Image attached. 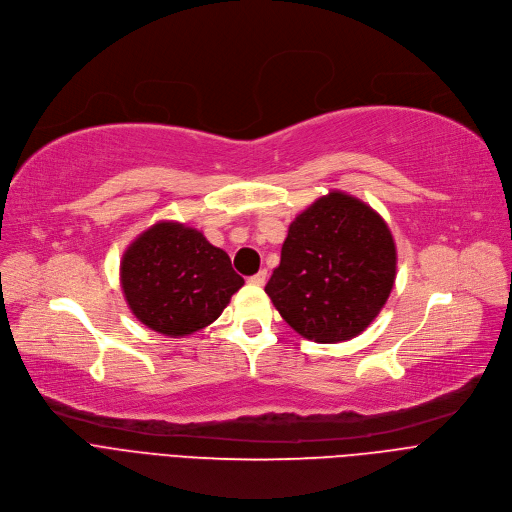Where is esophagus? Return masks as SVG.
I'll return each mask as SVG.
<instances>
[{"label": "esophagus", "instance_id": "obj_1", "mask_svg": "<svg viewBox=\"0 0 512 512\" xmlns=\"http://www.w3.org/2000/svg\"><path fill=\"white\" fill-rule=\"evenodd\" d=\"M265 280H267V272H265V270H261V272H257L255 276H251V278H249V284H253V286H263V284H265Z\"/></svg>", "mask_w": 512, "mask_h": 512}]
</instances>
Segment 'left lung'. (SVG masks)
<instances>
[{
  "instance_id": "1",
  "label": "left lung",
  "mask_w": 512,
  "mask_h": 512,
  "mask_svg": "<svg viewBox=\"0 0 512 512\" xmlns=\"http://www.w3.org/2000/svg\"><path fill=\"white\" fill-rule=\"evenodd\" d=\"M394 278L396 245L382 215L332 191L290 224L265 292L294 332L334 344L359 336L378 317Z\"/></svg>"
}]
</instances>
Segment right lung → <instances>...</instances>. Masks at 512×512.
Instances as JSON below:
<instances>
[{
    "mask_svg": "<svg viewBox=\"0 0 512 512\" xmlns=\"http://www.w3.org/2000/svg\"><path fill=\"white\" fill-rule=\"evenodd\" d=\"M120 284L141 324L180 338L213 324L245 280L197 228L157 222L124 251Z\"/></svg>",
    "mask_w": 512,
    "mask_h": 512,
    "instance_id": "obj_1",
    "label": "right lung"
}]
</instances>
